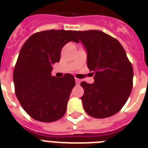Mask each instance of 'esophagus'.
I'll list each match as a JSON object with an SVG mask.
<instances>
[{"label": "esophagus", "instance_id": "esophagus-1", "mask_svg": "<svg viewBox=\"0 0 148 148\" xmlns=\"http://www.w3.org/2000/svg\"><path fill=\"white\" fill-rule=\"evenodd\" d=\"M75 82H76L77 85H79V84H80V83H81V80H80V79L76 78V77H75Z\"/></svg>", "mask_w": 148, "mask_h": 148}]
</instances>
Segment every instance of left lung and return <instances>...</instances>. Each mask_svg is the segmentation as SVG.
I'll return each instance as SVG.
<instances>
[{"label":"left lung","mask_w":148,"mask_h":148,"mask_svg":"<svg viewBox=\"0 0 148 148\" xmlns=\"http://www.w3.org/2000/svg\"><path fill=\"white\" fill-rule=\"evenodd\" d=\"M74 34L87 51L88 67L95 73L94 83H81L84 109L95 118L113 116L125 104L133 87V67L126 52L117 39L101 31Z\"/></svg>","instance_id":"8db88e82"}]
</instances>
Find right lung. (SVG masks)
<instances>
[{
	"label": "right lung",
	"mask_w": 148,
	"mask_h": 148,
	"mask_svg": "<svg viewBox=\"0 0 148 148\" xmlns=\"http://www.w3.org/2000/svg\"><path fill=\"white\" fill-rule=\"evenodd\" d=\"M74 31L49 30L34 34L21 47L14 70L15 94L27 114L38 121H56L64 115L75 80L71 74L51 76L63 47L78 43Z\"/></svg>",
	"instance_id": "1"
}]
</instances>
